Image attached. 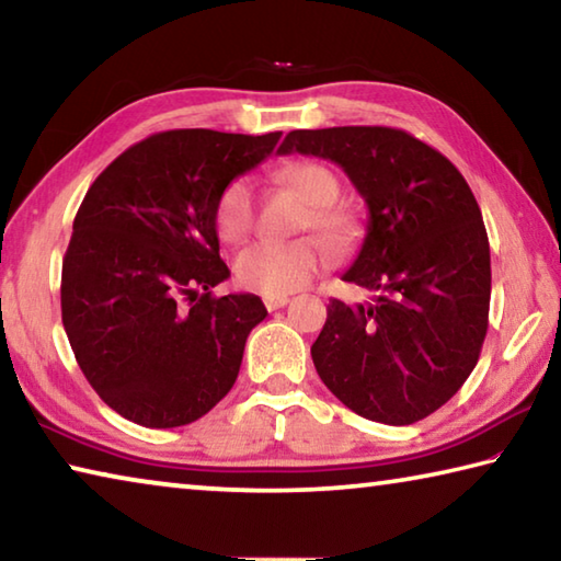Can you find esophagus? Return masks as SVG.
<instances>
[{
    "label": "esophagus",
    "mask_w": 561,
    "mask_h": 561,
    "mask_svg": "<svg viewBox=\"0 0 561 561\" xmlns=\"http://www.w3.org/2000/svg\"><path fill=\"white\" fill-rule=\"evenodd\" d=\"M287 304H289V297H264V307L270 311H277L282 307H287Z\"/></svg>",
    "instance_id": "1"
}]
</instances>
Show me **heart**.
<instances>
[{
    "mask_svg": "<svg viewBox=\"0 0 561 561\" xmlns=\"http://www.w3.org/2000/svg\"><path fill=\"white\" fill-rule=\"evenodd\" d=\"M282 180L314 205L311 225L329 237H341L346 232V215L331 203L339 197V178L334 170L317 160H299L282 170ZM257 201L250 178H234L222 187L215 203V230L225 242H242L254 227ZM331 252L317 237L277 242L260 240L237 254L234 277L242 287L267 294V297H284L307 284L314 274L329 267Z\"/></svg>",
    "mask_w": 561,
    "mask_h": 561,
    "instance_id": "b5f03b06",
    "label": "heart"
}]
</instances>
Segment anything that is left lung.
<instances>
[{"label": "left lung", "instance_id": "1", "mask_svg": "<svg viewBox=\"0 0 561 561\" xmlns=\"http://www.w3.org/2000/svg\"><path fill=\"white\" fill-rule=\"evenodd\" d=\"M279 153L336 163L366 201L344 282L371 304L329 301L311 346L317 374L351 411L411 425L460 391L490 314V242L460 170L411 133L383 126L291 130Z\"/></svg>", "mask_w": 561, "mask_h": 561}]
</instances>
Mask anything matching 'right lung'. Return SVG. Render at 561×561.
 Masks as SVG:
<instances>
[{
  "mask_svg": "<svg viewBox=\"0 0 561 561\" xmlns=\"http://www.w3.org/2000/svg\"><path fill=\"white\" fill-rule=\"evenodd\" d=\"M282 133L165 130L121 153L76 213L61 270V321L83 376L128 421L178 428L230 393L254 294L213 297L230 277L215 203Z\"/></svg>",
  "mask_w": 561,
  "mask_h": 561,
  "instance_id": "1",
  "label": "right lung"
}]
</instances>
